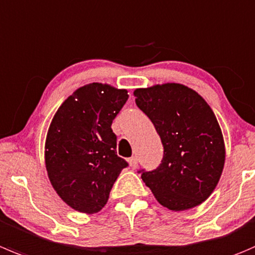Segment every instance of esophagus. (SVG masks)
Listing matches in <instances>:
<instances>
[{
  "instance_id": "esophagus-1",
  "label": "esophagus",
  "mask_w": 255,
  "mask_h": 255,
  "mask_svg": "<svg viewBox=\"0 0 255 255\" xmlns=\"http://www.w3.org/2000/svg\"><path fill=\"white\" fill-rule=\"evenodd\" d=\"M128 162H129V167L132 168V169H137L138 167V159L137 157H132L128 159Z\"/></svg>"
}]
</instances>
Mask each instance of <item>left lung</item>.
<instances>
[{
  "label": "left lung",
  "mask_w": 255,
  "mask_h": 255,
  "mask_svg": "<svg viewBox=\"0 0 255 255\" xmlns=\"http://www.w3.org/2000/svg\"><path fill=\"white\" fill-rule=\"evenodd\" d=\"M162 140V163L139 170L155 199L170 211L203 203L223 172L226 147L213 111L201 95L180 83H164L133 92Z\"/></svg>",
  "instance_id": "1"
}]
</instances>
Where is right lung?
<instances>
[{
    "label": "right lung",
    "instance_id": "add662e5",
    "mask_svg": "<svg viewBox=\"0 0 255 255\" xmlns=\"http://www.w3.org/2000/svg\"><path fill=\"white\" fill-rule=\"evenodd\" d=\"M128 100L127 90L107 83L78 88L57 110L44 144L52 187L66 204L81 213L100 212L123 168L113 120Z\"/></svg>",
    "mask_w": 255,
    "mask_h": 255
}]
</instances>
